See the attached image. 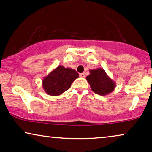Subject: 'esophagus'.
<instances>
[{"label": "esophagus", "mask_w": 152, "mask_h": 152, "mask_svg": "<svg viewBox=\"0 0 152 152\" xmlns=\"http://www.w3.org/2000/svg\"><path fill=\"white\" fill-rule=\"evenodd\" d=\"M79 76H80V77L84 78L85 77V74H84V73H81V74H79Z\"/></svg>", "instance_id": "esophagus-1"}]
</instances>
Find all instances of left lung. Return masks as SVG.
<instances>
[{"label": "left lung", "instance_id": "1", "mask_svg": "<svg viewBox=\"0 0 152 152\" xmlns=\"http://www.w3.org/2000/svg\"><path fill=\"white\" fill-rule=\"evenodd\" d=\"M86 80L94 93L102 96L111 93L116 88V83L101 68L90 70V75Z\"/></svg>", "mask_w": 152, "mask_h": 152}]
</instances>
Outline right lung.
<instances>
[{
	"mask_svg": "<svg viewBox=\"0 0 152 152\" xmlns=\"http://www.w3.org/2000/svg\"><path fill=\"white\" fill-rule=\"evenodd\" d=\"M78 76L79 75L76 70L58 66L44 77L42 85L48 95L58 96L69 89L72 83Z\"/></svg>",
	"mask_w": 152,
	"mask_h": 152,
	"instance_id": "1",
	"label": "right lung"
}]
</instances>
